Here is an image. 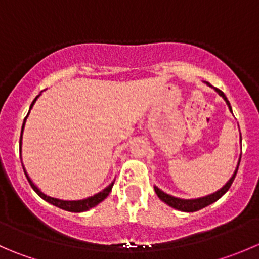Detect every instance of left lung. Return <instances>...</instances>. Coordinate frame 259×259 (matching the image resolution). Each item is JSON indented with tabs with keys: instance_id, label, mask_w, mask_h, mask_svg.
I'll use <instances>...</instances> for the list:
<instances>
[{
	"instance_id": "1",
	"label": "left lung",
	"mask_w": 259,
	"mask_h": 259,
	"mask_svg": "<svg viewBox=\"0 0 259 259\" xmlns=\"http://www.w3.org/2000/svg\"><path fill=\"white\" fill-rule=\"evenodd\" d=\"M207 83V82H206ZM209 86H211L210 83H207ZM215 89V87H214ZM215 91L218 92V94L220 95V96L223 97V99L225 100V102L228 104V106H229L230 111H232V106H230L229 101H228L227 96L224 95V92L220 91L219 89H215ZM239 163H240V159H239ZM239 163H238V167H239ZM238 167L237 169H235L234 175L232 176V178H230L229 181H228L227 185L224 186L223 188H220L219 191H217V192L211 193V195H209V196H205V197H200V199H192V200H185V199H178V197H173L170 196V195H168V193L163 192L162 190H159V188L157 187V186H154V191L155 193H157V196L159 197L160 200H162L163 202H165L167 205H169L170 207H173V209H177L180 210V211H185V212H193V211H199V210L204 209V207L209 206L210 204H212V202H215L217 200H219L220 197L224 195L225 192H227L228 190L230 188V186H232L233 181H234L235 176H237V172H238Z\"/></svg>"
}]
</instances>
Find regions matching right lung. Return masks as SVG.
Wrapping results in <instances>:
<instances>
[{
	"label": "right lung",
	"mask_w": 259,
	"mask_h": 259,
	"mask_svg": "<svg viewBox=\"0 0 259 259\" xmlns=\"http://www.w3.org/2000/svg\"><path fill=\"white\" fill-rule=\"evenodd\" d=\"M39 96H36L34 99V101L31 102V105H30V109L32 107V105L35 104V101H36V99ZM29 115V114H27ZM27 117V116H26ZM26 117L24 119V124H22V129H24V125H25V120H26ZM21 138H22V132H21V135H20V147H21ZM21 158V157H20ZM22 168H24V165H22ZM25 172V176H26L27 181H29L30 186L32 187V190L35 191V192L39 195L40 197H41L42 200H45L47 202H49V204L54 205V206L59 207V209H63L66 210V211H71V212H82V211H87V210H90L91 207H95L97 204H100L101 201H104L105 199H106L107 196H109L110 191H111L112 186H114V182L111 183L110 186H107L106 188H105L104 191H101V192L96 193V195H94V196L89 197V199H84V200H78V201H64V200H59V199H54V197H50V196H47L45 193H42L41 191L39 190V188L36 187V186L32 183V181L30 180V177L27 176L26 170L24 169Z\"/></svg>",
	"instance_id": "1"
}]
</instances>
